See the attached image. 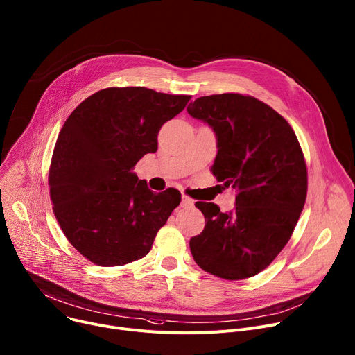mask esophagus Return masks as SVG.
<instances>
[{
  "mask_svg": "<svg viewBox=\"0 0 355 355\" xmlns=\"http://www.w3.org/2000/svg\"><path fill=\"white\" fill-rule=\"evenodd\" d=\"M181 205L185 207V208H190V207L194 205V201L190 197H187L185 194H182L181 196Z\"/></svg>",
  "mask_w": 355,
  "mask_h": 355,
  "instance_id": "1",
  "label": "esophagus"
}]
</instances>
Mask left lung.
I'll return each mask as SVG.
<instances>
[{
  "label": "left lung",
  "mask_w": 355,
  "mask_h": 355,
  "mask_svg": "<svg viewBox=\"0 0 355 355\" xmlns=\"http://www.w3.org/2000/svg\"><path fill=\"white\" fill-rule=\"evenodd\" d=\"M187 111L216 132L211 171L237 193L230 212L196 202L205 227L190 240L191 254L212 275L252 277L286 247L305 204L306 167L297 135L270 105L241 94L200 97Z\"/></svg>",
  "instance_id": "left-lung-1"
}]
</instances>
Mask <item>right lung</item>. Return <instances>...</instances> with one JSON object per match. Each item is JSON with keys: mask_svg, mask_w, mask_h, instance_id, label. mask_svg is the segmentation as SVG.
Masks as SVG:
<instances>
[{"mask_svg": "<svg viewBox=\"0 0 355 355\" xmlns=\"http://www.w3.org/2000/svg\"><path fill=\"white\" fill-rule=\"evenodd\" d=\"M190 98L112 87L67 118L53 153L50 196L65 237L91 263L116 267L146 257L180 205L178 190L154 193L132 170L157 151L159 128Z\"/></svg>", "mask_w": 355, "mask_h": 355, "instance_id": "right-lung-1", "label": "right lung"}]
</instances>
